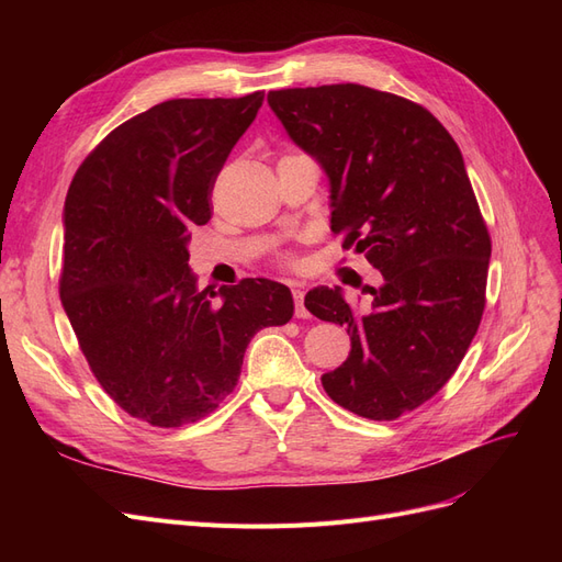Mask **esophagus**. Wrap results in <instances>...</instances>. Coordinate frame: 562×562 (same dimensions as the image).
Segmentation results:
<instances>
[{"instance_id": "34e87169", "label": "esophagus", "mask_w": 562, "mask_h": 562, "mask_svg": "<svg viewBox=\"0 0 562 562\" xmlns=\"http://www.w3.org/2000/svg\"><path fill=\"white\" fill-rule=\"evenodd\" d=\"M291 291H293V297H295V316L307 318L310 312H307V307H304V288L300 283H293Z\"/></svg>"}]
</instances>
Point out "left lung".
I'll list each match as a JSON object with an SVG mask.
<instances>
[{"instance_id":"left-lung-1","label":"left lung","mask_w":562,"mask_h":562,"mask_svg":"<svg viewBox=\"0 0 562 562\" xmlns=\"http://www.w3.org/2000/svg\"><path fill=\"white\" fill-rule=\"evenodd\" d=\"M267 103L328 176L342 248L382 274L363 310L337 285L304 297L351 337L323 389L353 415L396 419L454 375L485 310L492 246L462 151L429 110L361 83L269 91Z\"/></svg>"}]
</instances>
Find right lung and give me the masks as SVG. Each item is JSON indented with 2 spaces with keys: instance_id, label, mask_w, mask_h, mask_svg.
<instances>
[{
  "instance_id": "right-lung-1",
  "label": "right lung",
  "mask_w": 562,
  "mask_h": 562,
  "mask_svg": "<svg viewBox=\"0 0 562 562\" xmlns=\"http://www.w3.org/2000/svg\"><path fill=\"white\" fill-rule=\"evenodd\" d=\"M265 93L178 98L116 126L67 190L60 300L91 372L131 417L173 429L211 415L250 337L293 316L283 283L199 291L190 229Z\"/></svg>"
}]
</instances>
